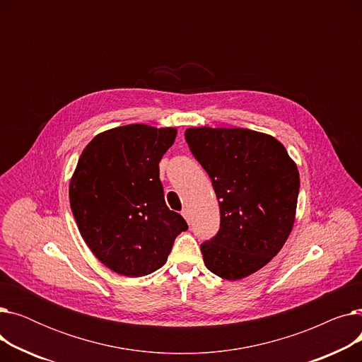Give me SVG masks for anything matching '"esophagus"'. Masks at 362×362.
I'll return each instance as SVG.
<instances>
[{"label": "esophagus", "mask_w": 362, "mask_h": 362, "mask_svg": "<svg viewBox=\"0 0 362 362\" xmlns=\"http://www.w3.org/2000/svg\"><path fill=\"white\" fill-rule=\"evenodd\" d=\"M182 216L185 217V220H186L187 223H191V211H189V208H183V210H182Z\"/></svg>", "instance_id": "esophagus-1"}]
</instances>
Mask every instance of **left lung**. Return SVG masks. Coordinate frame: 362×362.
I'll return each mask as SVG.
<instances>
[{
    "label": "left lung",
    "instance_id": "8db88e82",
    "mask_svg": "<svg viewBox=\"0 0 362 362\" xmlns=\"http://www.w3.org/2000/svg\"><path fill=\"white\" fill-rule=\"evenodd\" d=\"M186 142L213 182L220 230L201 245L206 269L239 280L269 264L296 216L299 171L276 138L240 127H189Z\"/></svg>",
    "mask_w": 362,
    "mask_h": 362
}]
</instances>
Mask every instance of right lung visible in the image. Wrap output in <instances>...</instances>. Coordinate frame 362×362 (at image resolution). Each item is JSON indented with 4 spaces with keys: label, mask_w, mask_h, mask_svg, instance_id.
<instances>
[{
    "label": "right lung",
    "mask_w": 362,
    "mask_h": 362,
    "mask_svg": "<svg viewBox=\"0 0 362 362\" xmlns=\"http://www.w3.org/2000/svg\"><path fill=\"white\" fill-rule=\"evenodd\" d=\"M176 135L175 127H114L79 157L69 186L71 213L89 250L114 273L141 277L161 269L187 229L165 205L160 180L158 164Z\"/></svg>",
    "instance_id": "add662e5"
}]
</instances>
